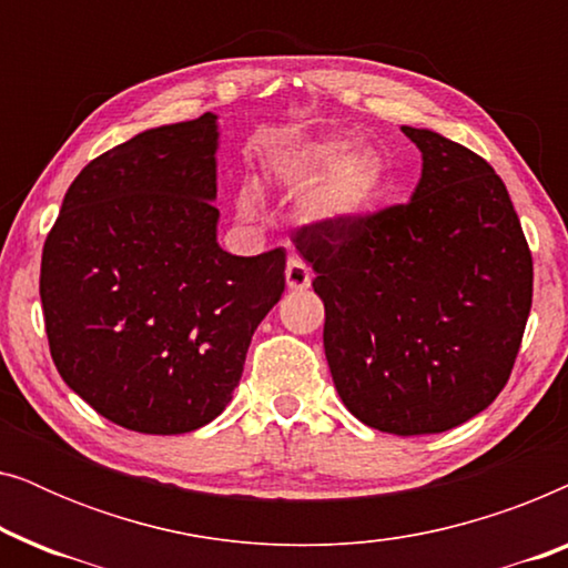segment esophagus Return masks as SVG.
Masks as SVG:
<instances>
[{
    "instance_id": "esophagus-1",
    "label": "esophagus",
    "mask_w": 568,
    "mask_h": 568,
    "mask_svg": "<svg viewBox=\"0 0 568 568\" xmlns=\"http://www.w3.org/2000/svg\"><path fill=\"white\" fill-rule=\"evenodd\" d=\"M286 286H290L292 292H305L310 284H313V271H310V266L302 258H297V255H292L290 263H286Z\"/></svg>"
}]
</instances>
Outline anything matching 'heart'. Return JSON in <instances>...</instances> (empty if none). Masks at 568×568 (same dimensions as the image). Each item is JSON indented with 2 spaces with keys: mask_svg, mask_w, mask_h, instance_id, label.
I'll return each mask as SVG.
<instances>
[{
  "mask_svg": "<svg viewBox=\"0 0 568 568\" xmlns=\"http://www.w3.org/2000/svg\"><path fill=\"white\" fill-rule=\"evenodd\" d=\"M274 175L286 185L310 191V212L325 224H359L372 216L390 191V170L375 150H354L344 136H315L286 146L271 160ZM240 209L255 214L261 193L255 183L240 189Z\"/></svg>",
  "mask_w": 568,
  "mask_h": 568,
  "instance_id": "heart-1",
  "label": "heart"
}]
</instances>
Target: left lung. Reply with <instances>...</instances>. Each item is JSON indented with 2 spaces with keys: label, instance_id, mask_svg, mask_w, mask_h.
I'll return each mask as SVG.
<instances>
[{
  "label": "left lung",
  "instance_id": "1",
  "mask_svg": "<svg viewBox=\"0 0 568 568\" xmlns=\"http://www.w3.org/2000/svg\"><path fill=\"white\" fill-rule=\"evenodd\" d=\"M408 204L359 224L315 222L294 245L325 305L323 346L344 406L372 429L416 437L494 403L532 305V255L507 185L437 131Z\"/></svg>",
  "mask_w": 568,
  "mask_h": 568
}]
</instances>
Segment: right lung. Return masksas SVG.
<instances>
[{
	"label": "right lung",
	"mask_w": 568,
	"mask_h": 568,
	"mask_svg": "<svg viewBox=\"0 0 568 568\" xmlns=\"http://www.w3.org/2000/svg\"><path fill=\"white\" fill-rule=\"evenodd\" d=\"M216 115L146 129L69 185L43 245L41 302L64 383L100 416L185 434L232 400L282 300L286 253L216 243Z\"/></svg>",
	"instance_id": "right-lung-1"
}]
</instances>
